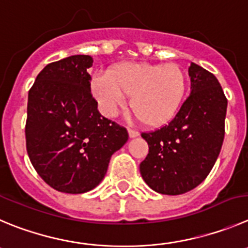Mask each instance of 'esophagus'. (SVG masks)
<instances>
[{
    "label": "esophagus",
    "mask_w": 248,
    "mask_h": 248,
    "mask_svg": "<svg viewBox=\"0 0 248 248\" xmlns=\"http://www.w3.org/2000/svg\"><path fill=\"white\" fill-rule=\"evenodd\" d=\"M128 136L129 138H136L140 136V132L135 131V129H128Z\"/></svg>",
    "instance_id": "34e87169"
}]
</instances>
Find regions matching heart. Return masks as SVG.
Here are the masks:
<instances>
[{
  "label": "heart",
  "instance_id": "b5f03b06",
  "mask_svg": "<svg viewBox=\"0 0 248 248\" xmlns=\"http://www.w3.org/2000/svg\"><path fill=\"white\" fill-rule=\"evenodd\" d=\"M186 72L176 63L122 62L108 73L93 77L92 94L106 117L117 116L131 96L129 105L144 126L160 128L179 113L186 98Z\"/></svg>",
  "mask_w": 248,
  "mask_h": 248
}]
</instances>
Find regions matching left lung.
Wrapping results in <instances>:
<instances>
[{"mask_svg":"<svg viewBox=\"0 0 248 248\" xmlns=\"http://www.w3.org/2000/svg\"><path fill=\"white\" fill-rule=\"evenodd\" d=\"M191 94L176 117L155 132L142 133L149 147L140 170L145 184L177 196L202 184L214 166L225 135L228 100L219 80L191 62Z\"/></svg>","mask_w":248,"mask_h":248,"instance_id":"left-lung-1","label":"left lung"}]
</instances>
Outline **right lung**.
<instances>
[{
    "mask_svg": "<svg viewBox=\"0 0 248 248\" xmlns=\"http://www.w3.org/2000/svg\"><path fill=\"white\" fill-rule=\"evenodd\" d=\"M93 59L75 55L45 66L28 94L27 152L41 179L63 193L95 188L126 128L101 116L90 94Z\"/></svg>",
    "mask_w": 248,
    "mask_h": 248,
    "instance_id": "right-lung-1",
    "label": "right lung"
}]
</instances>
